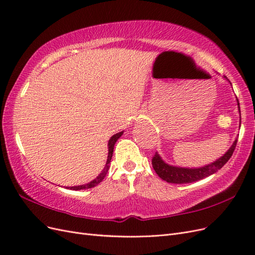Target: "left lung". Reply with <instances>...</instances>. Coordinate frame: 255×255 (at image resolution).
I'll list each match as a JSON object with an SVG mask.
<instances>
[{
    "label": "left lung",
    "mask_w": 255,
    "mask_h": 255,
    "mask_svg": "<svg viewBox=\"0 0 255 255\" xmlns=\"http://www.w3.org/2000/svg\"><path fill=\"white\" fill-rule=\"evenodd\" d=\"M237 105H238V111H239V113H241L238 100H237ZM236 143H237V138L233 142V144L231 145V148L226 152V154H223L220 158L215 160L214 163L208 164L204 167L184 168V167L171 166V165L165 163L163 158L160 157V155L157 152L155 153V155H154L152 158V166L160 179H163L164 181H166L168 183L186 184V183L197 182V181L204 179V177H206V176H210V175L214 174L215 172H217L219 169H221L223 166H225V164L231 158V156H232V154L236 148Z\"/></svg>",
    "instance_id": "1"
}]
</instances>
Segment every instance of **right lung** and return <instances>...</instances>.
I'll use <instances>...</instances> for the list:
<instances>
[{
    "instance_id": "1",
    "label": "right lung",
    "mask_w": 255,
    "mask_h": 255,
    "mask_svg": "<svg viewBox=\"0 0 255 255\" xmlns=\"http://www.w3.org/2000/svg\"><path fill=\"white\" fill-rule=\"evenodd\" d=\"M123 134V130L120 133H117L115 134L111 137V139L109 140V156H107V160H106V164H105V167L103 170L101 171V173H100L95 180H92L91 182H89L88 184H85V185H80V186H72V187H67L69 189H72V190H81V189H87V188H92L97 186V185L99 183H101L104 177L106 176L107 172H109V169L111 167V160H112V157H113V152H114V146H115V143L116 141H117L119 138L121 137V135Z\"/></svg>"
}]
</instances>
